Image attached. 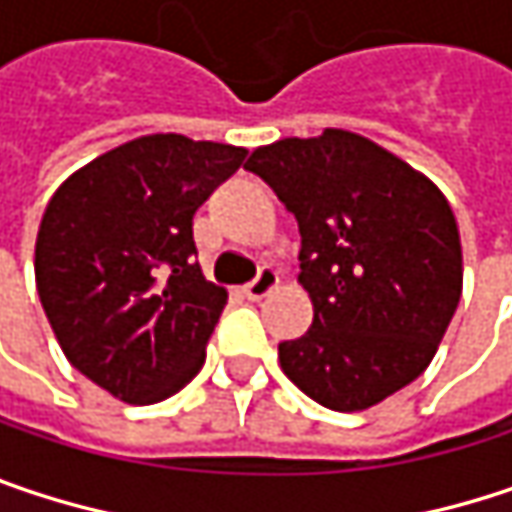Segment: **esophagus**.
<instances>
[{
  "instance_id": "34e87169",
  "label": "esophagus",
  "mask_w": 512,
  "mask_h": 512,
  "mask_svg": "<svg viewBox=\"0 0 512 512\" xmlns=\"http://www.w3.org/2000/svg\"><path fill=\"white\" fill-rule=\"evenodd\" d=\"M278 287V272L272 269V266H263L260 272H257V278L252 281V284H246V296L252 299V302H260V299H266L272 290Z\"/></svg>"
}]
</instances>
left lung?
<instances>
[{"label": "left lung", "mask_w": 512, "mask_h": 512, "mask_svg": "<svg viewBox=\"0 0 512 512\" xmlns=\"http://www.w3.org/2000/svg\"><path fill=\"white\" fill-rule=\"evenodd\" d=\"M260 175L299 222V284L313 325L278 343L284 375L328 410L354 413L416 381L463 293L454 210L440 187L343 128L257 146Z\"/></svg>", "instance_id": "8db88e82"}]
</instances>
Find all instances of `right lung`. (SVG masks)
<instances>
[{
    "instance_id": "add662e5",
    "label": "right lung",
    "mask_w": 512,
    "mask_h": 512,
    "mask_svg": "<svg viewBox=\"0 0 512 512\" xmlns=\"http://www.w3.org/2000/svg\"><path fill=\"white\" fill-rule=\"evenodd\" d=\"M243 146L146 134L84 163L55 190L34 281L72 366L125 404L187 387L228 302L196 263L193 213Z\"/></svg>"
}]
</instances>
